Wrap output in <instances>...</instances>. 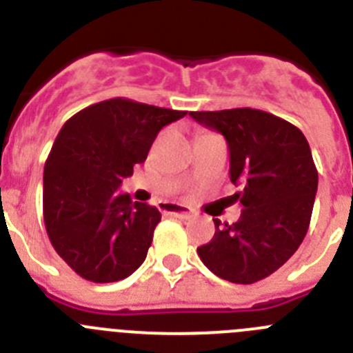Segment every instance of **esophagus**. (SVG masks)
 <instances>
[{"label": "esophagus", "instance_id": "34e87169", "mask_svg": "<svg viewBox=\"0 0 353 353\" xmlns=\"http://www.w3.org/2000/svg\"><path fill=\"white\" fill-rule=\"evenodd\" d=\"M159 210L168 215H173V217H180V219H191L192 215H194L189 207L176 203H161L159 205Z\"/></svg>", "mask_w": 353, "mask_h": 353}]
</instances>
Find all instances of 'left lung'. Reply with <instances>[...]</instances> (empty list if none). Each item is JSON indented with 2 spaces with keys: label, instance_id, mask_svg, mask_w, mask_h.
<instances>
[{
  "label": "left lung",
  "instance_id": "obj_1",
  "mask_svg": "<svg viewBox=\"0 0 353 353\" xmlns=\"http://www.w3.org/2000/svg\"><path fill=\"white\" fill-rule=\"evenodd\" d=\"M189 114L226 139L230 180L240 187L232 201L242 205L236 223L214 219V239L198 256L221 279L260 281L292 258L310 228L318 189L310 143L290 121L260 109Z\"/></svg>",
  "mask_w": 353,
  "mask_h": 353
}]
</instances>
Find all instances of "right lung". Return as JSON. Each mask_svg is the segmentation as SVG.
I'll return each instance as SVG.
<instances>
[{
    "instance_id": "obj_1",
    "label": "right lung",
    "mask_w": 353,
    "mask_h": 353,
    "mask_svg": "<svg viewBox=\"0 0 353 353\" xmlns=\"http://www.w3.org/2000/svg\"><path fill=\"white\" fill-rule=\"evenodd\" d=\"M185 114L118 97L61 127L43 168V221L52 248L81 277L114 283L141 267L161 212L118 189L159 130Z\"/></svg>"
}]
</instances>
